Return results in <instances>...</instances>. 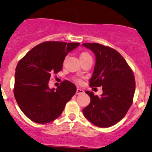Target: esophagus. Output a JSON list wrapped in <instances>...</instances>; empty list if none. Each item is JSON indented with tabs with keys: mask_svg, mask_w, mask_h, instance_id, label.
<instances>
[{
	"mask_svg": "<svg viewBox=\"0 0 152 152\" xmlns=\"http://www.w3.org/2000/svg\"><path fill=\"white\" fill-rule=\"evenodd\" d=\"M84 93V91H83V90H82V89H81V88H77V89H76V94H83Z\"/></svg>",
	"mask_w": 152,
	"mask_h": 152,
	"instance_id": "esophagus-1",
	"label": "esophagus"
}]
</instances>
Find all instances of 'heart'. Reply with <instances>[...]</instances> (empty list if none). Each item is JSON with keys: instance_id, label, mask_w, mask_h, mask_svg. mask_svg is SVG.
<instances>
[{"instance_id": "1", "label": "heart", "mask_w": 152, "mask_h": 152, "mask_svg": "<svg viewBox=\"0 0 152 152\" xmlns=\"http://www.w3.org/2000/svg\"><path fill=\"white\" fill-rule=\"evenodd\" d=\"M87 58H91L89 53H86V52H83V53H81V55H80V59H81V60Z\"/></svg>"}]
</instances>
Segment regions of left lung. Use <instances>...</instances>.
Masks as SVG:
<instances>
[{
    "label": "left lung",
    "mask_w": 152,
    "mask_h": 152,
    "mask_svg": "<svg viewBox=\"0 0 152 152\" xmlns=\"http://www.w3.org/2000/svg\"><path fill=\"white\" fill-rule=\"evenodd\" d=\"M82 46L95 54L96 64L91 87L102 86L101 96L86 91L91 102L83 109L84 116L95 126L106 128L118 123L132 106L135 79L132 69L116 50L96 43Z\"/></svg>",
    "instance_id": "1"
}]
</instances>
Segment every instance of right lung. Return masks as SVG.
I'll list each match as a JSON object with an SVG mask.
<instances>
[{"instance_id":"1","label":"right lung","mask_w":152,"mask_h":152,"mask_svg":"<svg viewBox=\"0 0 152 152\" xmlns=\"http://www.w3.org/2000/svg\"><path fill=\"white\" fill-rule=\"evenodd\" d=\"M79 43L46 41L29 50L15 69L14 96L18 106L31 121H53L61 114L66 104L76 92V86L63 81L56 89L48 86L50 75L62 70L68 53Z\"/></svg>"}]
</instances>
